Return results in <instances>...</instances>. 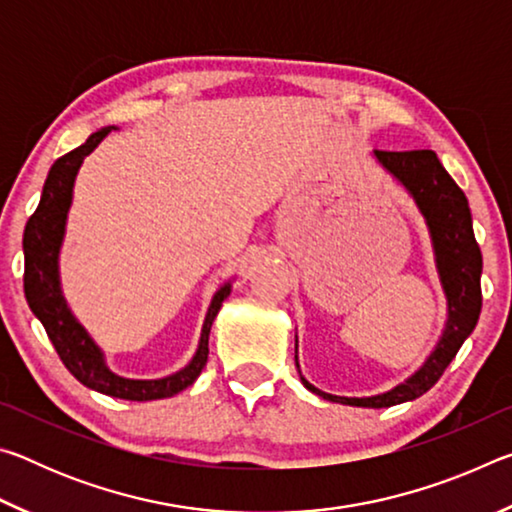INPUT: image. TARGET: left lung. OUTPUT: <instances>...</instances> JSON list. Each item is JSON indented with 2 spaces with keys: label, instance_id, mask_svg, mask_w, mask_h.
<instances>
[{
  "label": "left lung",
  "instance_id": "left-lung-1",
  "mask_svg": "<svg viewBox=\"0 0 512 512\" xmlns=\"http://www.w3.org/2000/svg\"><path fill=\"white\" fill-rule=\"evenodd\" d=\"M375 158L391 176L400 180L406 192L413 196L424 221H427L438 277L447 298V323L443 336L429 354V359L404 384L391 388L388 393L372 397H341L323 393L302 375L300 381L305 384L307 391L329 402L366 406V409H386V406L411 402L415 397L427 393L443 377L445 368L452 363L456 352L461 350L467 336L472 334L481 314L483 257L474 239L472 214L463 189L454 183V178L445 171L436 153L375 151Z\"/></svg>",
  "mask_w": 512,
  "mask_h": 512
}]
</instances>
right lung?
I'll return each instance as SVG.
<instances>
[{"mask_svg":"<svg viewBox=\"0 0 512 512\" xmlns=\"http://www.w3.org/2000/svg\"><path fill=\"white\" fill-rule=\"evenodd\" d=\"M110 131H115V126H106L92 133L79 149L65 153L63 158L51 164L45 187H42L38 210L31 214L27 228H24V296H27L33 314L45 327L49 341L54 343L60 361L65 363V368L83 386L103 395L119 397V400H162V397H171L185 391L201 375L207 363V352H210L207 350V341H210L212 323L216 314H219L223 300L230 296L232 284L225 282L214 293L210 309L205 314L196 354L183 370L162 379H126L115 375L106 366L101 348L92 341V336L85 332L79 320L74 318L63 298L58 275V255L65 237V223L69 205H72L76 173H79L83 160L97 149Z\"/></svg>","mask_w":512,"mask_h":512,"instance_id":"add662e5","label":"right lung"}]
</instances>
